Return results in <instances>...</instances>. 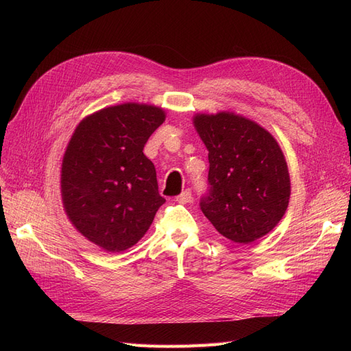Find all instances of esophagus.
<instances>
[{"label": "esophagus", "mask_w": 351, "mask_h": 351, "mask_svg": "<svg viewBox=\"0 0 351 351\" xmlns=\"http://www.w3.org/2000/svg\"><path fill=\"white\" fill-rule=\"evenodd\" d=\"M176 199H177L178 204H189V202L193 200V196H192V192H190V190L187 189V190H184L182 195H178Z\"/></svg>", "instance_id": "esophagus-1"}]
</instances>
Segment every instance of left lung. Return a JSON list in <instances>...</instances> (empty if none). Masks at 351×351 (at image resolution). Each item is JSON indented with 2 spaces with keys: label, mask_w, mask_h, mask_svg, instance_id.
<instances>
[{
  "label": "left lung",
  "mask_w": 351,
  "mask_h": 351,
  "mask_svg": "<svg viewBox=\"0 0 351 351\" xmlns=\"http://www.w3.org/2000/svg\"><path fill=\"white\" fill-rule=\"evenodd\" d=\"M209 151L208 192L200 209L219 234L247 244L285 214L290 176L277 141L259 124L231 112L195 117Z\"/></svg>",
  "instance_id": "8db88e82"
}]
</instances>
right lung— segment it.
<instances>
[{"mask_svg":"<svg viewBox=\"0 0 351 351\" xmlns=\"http://www.w3.org/2000/svg\"><path fill=\"white\" fill-rule=\"evenodd\" d=\"M164 120L154 105L123 104L86 117L71 136L61 168L62 204L73 226L104 250L134 246L165 202L143 154Z\"/></svg>","mask_w":351,"mask_h":351,"instance_id":"1","label":"right lung"}]
</instances>
